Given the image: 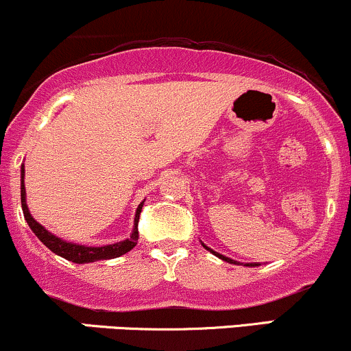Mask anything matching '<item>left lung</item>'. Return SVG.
Segmentation results:
<instances>
[{"label": "left lung", "instance_id": "left-lung-1", "mask_svg": "<svg viewBox=\"0 0 351 351\" xmlns=\"http://www.w3.org/2000/svg\"><path fill=\"white\" fill-rule=\"evenodd\" d=\"M203 247H204V249H208V251L211 252V254H215V256H216V257H219V259L226 261V263H229V264H237V265L241 264V263H237V261H232V259H229V257L223 256V254H219V252L213 251V249H211V247H208V245H204V244H203ZM244 265H245V267H256V265H259V264H244Z\"/></svg>", "mask_w": 351, "mask_h": 351}]
</instances>
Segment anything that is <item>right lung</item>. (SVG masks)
Listing matches in <instances>:
<instances>
[{
  "label": "right lung",
  "mask_w": 351,
  "mask_h": 351,
  "mask_svg": "<svg viewBox=\"0 0 351 351\" xmlns=\"http://www.w3.org/2000/svg\"><path fill=\"white\" fill-rule=\"evenodd\" d=\"M143 201L136 208L135 215V223H134V231L128 239L120 241V243L108 244V245H100V247H87V245H80L74 243H67V241L60 239V237L54 236L52 232L47 231L46 228H43L38 221L31 216L29 209L26 204V188H24V167H21V208L26 217L27 224H29L31 231L39 237V241L49 247L52 252L58 254V256L64 257V259L72 261L75 264H87V263H95V261H107V259H115V257L123 256L125 252L132 251L138 243V219L140 213H142Z\"/></svg>",
  "instance_id": "add662e5"
}]
</instances>
